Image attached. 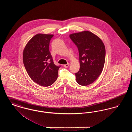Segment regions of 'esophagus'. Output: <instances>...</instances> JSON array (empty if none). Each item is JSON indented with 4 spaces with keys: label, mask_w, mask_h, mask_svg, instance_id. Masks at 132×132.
<instances>
[{
    "label": "esophagus",
    "mask_w": 132,
    "mask_h": 132,
    "mask_svg": "<svg viewBox=\"0 0 132 132\" xmlns=\"http://www.w3.org/2000/svg\"><path fill=\"white\" fill-rule=\"evenodd\" d=\"M69 63H68V64H65V65H64V67H65V68H67L68 66H69Z\"/></svg>",
    "instance_id": "obj_1"
}]
</instances>
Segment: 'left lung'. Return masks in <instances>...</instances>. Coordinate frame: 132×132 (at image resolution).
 I'll return each instance as SVG.
<instances>
[{
	"instance_id": "left-lung-1",
	"label": "left lung",
	"mask_w": 132,
	"mask_h": 132,
	"mask_svg": "<svg viewBox=\"0 0 132 132\" xmlns=\"http://www.w3.org/2000/svg\"><path fill=\"white\" fill-rule=\"evenodd\" d=\"M70 38L79 50L80 68L75 74L82 86L92 84L101 75L105 59V48L101 38L93 32L83 31L71 34Z\"/></svg>"
}]
</instances>
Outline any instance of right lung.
<instances>
[{"label": "right lung", "instance_id": "obj_1", "mask_svg": "<svg viewBox=\"0 0 132 132\" xmlns=\"http://www.w3.org/2000/svg\"><path fill=\"white\" fill-rule=\"evenodd\" d=\"M53 35L38 34L26 44L23 60L26 70L34 82L48 87L56 81L60 66L55 65L50 54L49 46Z\"/></svg>", "mask_w": 132, "mask_h": 132}]
</instances>
